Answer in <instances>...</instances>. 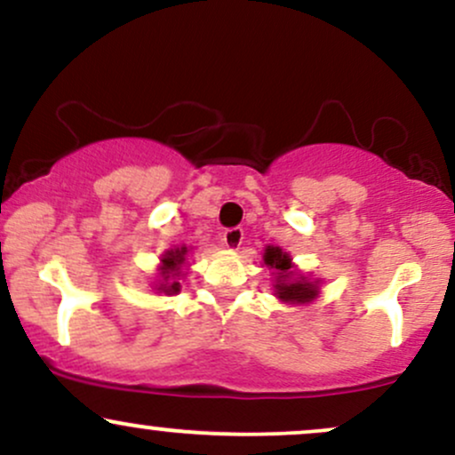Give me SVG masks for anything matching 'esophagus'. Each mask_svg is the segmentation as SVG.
I'll list each match as a JSON object with an SVG mask.
<instances>
[{
    "label": "esophagus",
    "mask_w": 455,
    "mask_h": 455,
    "mask_svg": "<svg viewBox=\"0 0 455 455\" xmlns=\"http://www.w3.org/2000/svg\"><path fill=\"white\" fill-rule=\"evenodd\" d=\"M243 242V228L242 227H233V228H227L222 235V243L227 245L228 250H237L239 245Z\"/></svg>",
    "instance_id": "esophagus-1"
}]
</instances>
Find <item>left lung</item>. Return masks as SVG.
Segmentation results:
<instances>
[{
	"mask_svg": "<svg viewBox=\"0 0 455 455\" xmlns=\"http://www.w3.org/2000/svg\"><path fill=\"white\" fill-rule=\"evenodd\" d=\"M265 263L269 267L278 269V280H275V295L280 297L282 301H297V304H304V301H310L312 297L316 295V286L310 284L306 280H293V271H291V259L289 254L282 252L280 248H274V245H267L265 250Z\"/></svg>",
	"mask_w": 455,
	"mask_h": 455,
	"instance_id": "obj_1",
	"label": "left lung"
}]
</instances>
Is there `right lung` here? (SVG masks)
Listing matches in <instances>:
<instances>
[{"instance_id":"obj_1","label":"right lung","mask_w":455,"mask_h":455,"mask_svg":"<svg viewBox=\"0 0 455 455\" xmlns=\"http://www.w3.org/2000/svg\"><path fill=\"white\" fill-rule=\"evenodd\" d=\"M186 252H188L186 248H177V250H171V252H166L164 259H162V275H164L166 282L164 284H160V291H164L166 295H173L180 291V282H175V275H180L177 274V269L184 265ZM169 277H173L174 282L169 283Z\"/></svg>"}]
</instances>
